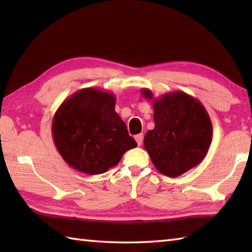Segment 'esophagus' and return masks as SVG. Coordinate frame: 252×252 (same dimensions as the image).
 Returning <instances> with one entry per match:
<instances>
[{"label":"esophagus","instance_id":"esophagus-1","mask_svg":"<svg viewBox=\"0 0 252 252\" xmlns=\"http://www.w3.org/2000/svg\"><path fill=\"white\" fill-rule=\"evenodd\" d=\"M143 138H144V135H143V134H137V135H135V141H136V143H137V145H138V146H141V145H142V143H143Z\"/></svg>","mask_w":252,"mask_h":252}]
</instances>
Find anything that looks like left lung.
<instances>
[{
    "mask_svg": "<svg viewBox=\"0 0 252 252\" xmlns=\"http://www.w3.org/2000/svg\"><path fill=\"white\" fill-rule=\"evenodd\" d=\"M144 97L153 101L155 127L144 137V147L160 173L175 178L199 164L212 141V123L199 100L181 91L154 97L143 89Z\"/></svg>",
    "mask_w": 252,
    "mask_h": 252,
    "instance_id": "8db88e82",
    "label": "left lung"
}]
</instances>
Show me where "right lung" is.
<instances>
[{
    "instance_id": "right-lung-1",
    "label": "right lung",
    "mask_w": 252,
    "mask_h": 252,
    "mask_svg": "<svg viewBox=\"0 0 252 252\" xmlns=\"http://www.w3.org/2000/svg\"><path fill=\"white\" fill-rule=\"evenodd\" d=\"M115 106L112 93L87 88L58 107L52 122L53 141L68 165L90 175L105 173L137 146Z\"/></svg>"
}]
</instances>
